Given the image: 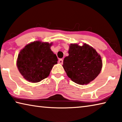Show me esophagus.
Returning <instances> with one entry per match:
<instances>
[{"mask_svg":"<svg viewBox=\"0 0 122 122\" xmlns=\"http://www.w3.org/2000/svg\"><path fill=\"white\" fill-rule=\"evenodd\" d=\"M63 60L62 59H60L59 60V62L60 64H61V65H62V64L63 63Z\"/></svg>","mask_w":122,"mask_h":122,"instance_id":"esophagus-1","label":"esophagus"}]
</instances>
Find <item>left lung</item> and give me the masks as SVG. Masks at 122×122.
Wrapping results in <instances>:
<instances>
[{
	"instance_id": "obj_1",
	"label": "left lung",
	"mask_w": 122,
	"mask_h": 122,
	"mask_svg": "<svg viewBox=\"0 0 122 122\" xmlns=\"http://www.w3.org/2000/svg\"><path fill=\"white\" fill-rule=\"evenodd\" d=\"M69 55L63 60L67 75L75 83L83 85L90 83L100 73L102 62L100 55L92 47L84 44L70 45Z\"/></svg>"
}]
</instances>
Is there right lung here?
I'll return each instance as SVG.
<instances>
[{
    "label": "right lung",
    "mask_w": 122,
    "mask_h": 122,
    "mask_svg": "<svg viewBox=\"0 0 122 122\" xmlns=\"http://www.w3.org/2000/svg\"><path fill=\"white\" fill-rule=\"evenodd\" d=\"M51 46L47 42L36 41L26 45L20 51L16 65L26 80L36 83L49 76L58 60Z\"/></svg>",
    "instance_id": "obj_1"
}]
</instances>
